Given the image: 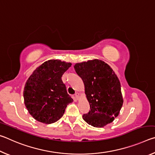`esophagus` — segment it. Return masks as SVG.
Listing matches in <instances>:
<instances>
[{"mask_svg":"<svg viewBox=\"0 0 155 155\" xmlns=\"http://www.w3.org/2000/svg\"><path fill=\"white\" fill-rule=\"evenodd\" d=\"M75 98L77 100H79L80 99V94L79 93H76L75 94Z\"/></svg>","mask_w":155,"mask_h":155,"instance_id":"1","label":"esophagus"}]
</instances>
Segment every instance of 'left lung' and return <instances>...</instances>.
I'll return each mask as SVG.
<instances>
[{
  "label": "left lung",
  "mask_w": 155,
  "mask_h": 155,
  "mask_svg": "<svg viewBox=\"0 0 155 155\" xmlns=\"http://www.w3.org/2000/svg\"><path fill=\"white\" fill-rule=\"evenodd\" d=\"M74 68L83 81L91 109L83 119L94 127H105L118 116L124 101L118 78L108 64L100 59L77 63Z\"/></svg>",
  "instance_id": "left-lung-1"
}]
</instances>
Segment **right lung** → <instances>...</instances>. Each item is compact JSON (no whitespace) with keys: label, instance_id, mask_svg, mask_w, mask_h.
<instances>
[{"label":"right lung","instance_id":"1","mask_svg":"<svg viewBox=\"0 0 155 155\" xmlns=\"http://www.w3.org/2000/svg\"><path fill=\"white\" fill-rule=\"evenodd\" d=\"M72 65L70 62L50 59L33 72L25 83V104L34 119L52 124L64 115L73 99L68 95L62 75Z\"/></svg>","mask_w":155,"mask_h":155}]
</instances>
